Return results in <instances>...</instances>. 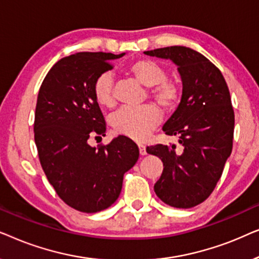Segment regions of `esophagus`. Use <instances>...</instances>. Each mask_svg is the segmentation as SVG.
<instances>
[{"mask_svg":"<svg viewBox=\"0 0 259 259\" xmlns=\"http://www.w3.org/2000/svg\"><path fill=\"white\" fill-rule=\"evenodd\" d=\"M138 146H139V152H140L141 155H145V154L147 153V152H146V146H145V145L139 144V145H138Z\"/></svg>","mask_w":259,"mask_h":259,"instance_id":"34e87169","label":"esophagus"}]
</instances>
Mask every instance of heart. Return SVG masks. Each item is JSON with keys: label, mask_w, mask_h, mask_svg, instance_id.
I'll return each mask as SVG.
<instances>
[{"label": "heart", "mask_w": 259, "mask_h": 259, "mask_svg": "<svg viewBox=\"0 0 259 259\" xmlns=\"http://www.w3.org/2000/svg\"><path fill=\"white\" fill-rule=\"evenodd\" d=\"M128 73L145 86L150 87V95L165 112L178 107L182 88L176 81L167 79V72L161 65L150 59H140L131 63ZM94 97L101 106L112 107L115 102L114 81L109 72H104L94 81ZM161 112L152 104L132 107L125 106L113 114L111 125L116 133L141 140L158 125Z\"/></svg>", "instance_id": "1"}]
</instances>
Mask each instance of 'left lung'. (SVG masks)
I'll use <instances>...</instances> for the list:
<instances>
[{
    "label": "left lung",
    "instance_id": "left-lung-1",
    "mask_svg": "<svg viewBox=\"0 0 259 259\" xmlns=\"http://www.w3.org/2000/svg\"><path fill=\"white\" fill-rule=\"evenodd\" d=\"M145 54L172 60L183 81L180 104L162 127L167 136H178L182 148H146L164 164L155 194L169 206L193 207L213 192L232 151L235 112L228 83L210 60L191 48L172 46Z\"/></svg>",
    "mask_w": 259,
    "mask_h": 259
}]
</instances>
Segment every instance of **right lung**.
<instances>
[{"mask_svg": "<svg viewBox=\"0 0 259 259\" xmlns=\"http://www.w3.org/2000/svg\"><path fill=\"white\" fill-rule=\"evenodd\" d=\"M123 55L81 52L66 56L52 67L38 91L34 139L42 169L58 196L80 212L111 206L121 192L123 175L139 158L137 144L125 136L98 147L88 144L91 137L106 132L94 81Z\"/></svg>", "mask_w": 259, "mask_h": 259, "instance_id": "add662e5", "label": "right lung"}]
</instances>
